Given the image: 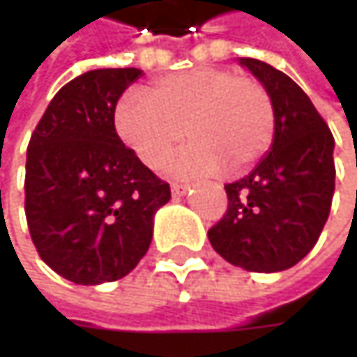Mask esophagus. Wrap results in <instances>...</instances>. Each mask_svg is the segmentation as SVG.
Segmentation results:
<instances>
[{
  "label": "esophagus",
  "mask_w": 357,
  "mask_h": 357,
  "mask_svg": "<svg viewBox=\"0 0 357 357\" xmlns=\"http://www.w3.org/2000/svg\"><path fill=\"white\" fill-rule=\"evenodd\" d=\"M188 190H190V185H185V183H174V185H172V194H174V196H183Z\"/></svg>",
  "instance_id": "1"
}]
</instances>
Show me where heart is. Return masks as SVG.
Here are the masks:
<instances>
[{"instance_id": "obj_1", "label": "heart", "mask_w": 357, "mask_h": 357, "mask_svg": "<svg viewBox=\"0 0 357 357\" xmlns=\"http://www.w3.org/2000/svg\"><path fill=\"white\" fill-rule=\"evenodd\" d=\"M146 95H126L117 103L115 130L149 169L169 163L183 134L192 142L172 163L178 178L244 172L273 142L275 105L268 91L231 70H185L153 82Z\"/></svg>"}]
</instances>
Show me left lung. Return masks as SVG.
<instances>
[{"instance_id": "1", "label": "left lung", "mask_w": 357, "mask_h": 357, "mask_svg": "<svg viewBox=\"0 0 357 357\" xmlns=\"http://www.w3.org/2000/svg\"><path fill=\"white\" fill-rule=\"evenodd\" d=\"M268 91L275 136L246 178L225 185L229 206L208 229L211 246L234 266L277 273L314 248L335 192V140L308 95L277 68L240 57Z\"/></svg>"}]
</instances>
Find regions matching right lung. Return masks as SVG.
Instances as JSON below:
<instances>
[{"instance_id": "obj_1", "label": "right lung", "mask_w": 357, "mask_h": 357, "mask_svg": "<svg viewBox=\"0 0 357 357\" xmlns=\"http://www.w3.org/2000/svg\"><path fill=\"white\" fill-rule=\"evenodd\" d=\"M142 76L101 68L51 99L26 151L24 211L38 256L63 279L101 285L146 254L155 213L169 202L159 179L117 136L115 105Z\"/></svg>"}]
</instances>
